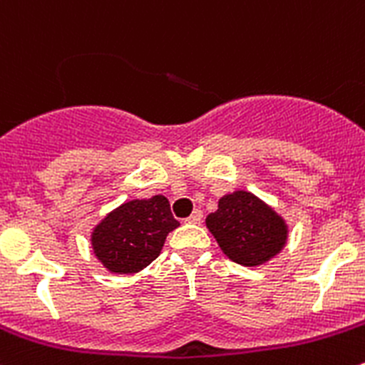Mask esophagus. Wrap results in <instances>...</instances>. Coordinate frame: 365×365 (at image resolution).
Here are the masks:
<instances>
[{
  "mask_svg": "<svg viewBox=\"0 0 365 365\" xmlns=\"http://www.w3.org/2000/svg\"><path fill=\"white\" fill-rule=\"evenodd\" d=\"M202 218H204V215H202L200 209H197V211H193V215L187 216L186 223H200Z\"/></svg>",
  "mask_w": 365,
  "mask_h": 365,
  "instance_id": "obj_1",
  "label": "esophagus"
}]
</instances>
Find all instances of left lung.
Here are the masks:
<instances>
[{"instance_id": "1", "label": "left lung", "mask_w": 365, "mask_h": 365, "mask_svg": "<svg viewBox=\"0 0 365 365\" xmlns=\"http://www.w3.org/2000/svg\"><path fill=\"white\" fill-rule=\"evenodd\" d=\"M205 227L230 261L248 268L272 261L289 240L284 216L247 190L223 195L218 209L205 218Z\"/></svg>"}]
</instances>
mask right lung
I'll return each mask as SVG.
<instances>
[{"label":"right lung","instance_id":"obj_1","mask_svg":"<svg viewBox=\"0 0 365 365\" xmlns=\"http://www.w3.org/2000/svg\"><path fill=\"white\" fill-rule=\"evenodd\" d=\"M178 227L167 197L135 198L111 209L93 225L90 245L108 272L131 275L142 272L161 254L168 232Z\"/></svg>","mask_w":365,"mask_h":365}]
</instances>
